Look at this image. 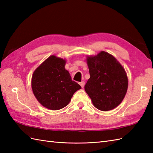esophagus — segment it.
Here are the masks:
<instances>
[{
  "instance_id": "34e87169",
  "label": "esophagus",
  "mask_w": 153,
  "mask_h": 153,
  "mask_svg": "<svg viewBox=\"0 0 153 153\" xmlns=\"http://www.w3.org/2000/svg\"><path fill=\"white\" fill-rule=\"evenodd\" d=\"M79 85H81V87H83L84 85H85V82H81L79 83Z\"/></svg>"
}]
</instances>
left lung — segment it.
Returning <instances> with one entry per match:
<instances>
[{
	"instance_id": "8db88e82",
	"label": "left lung",
	"mask_w": 153,
	"mask_h": 153,
	"mask_svg": "<svg viewBox=\"0 0 153 153\" xmlns=\"http://www.w3.org/2000/svg\"><path fill=\"white\" fill-rule=\"evenodd\" d=\"M90 78L85 90L93 105L102 111L118 106L124 99L128 87L125 70L112 55L101 51L87 57Z\"/></svg>"
}]
</instances>
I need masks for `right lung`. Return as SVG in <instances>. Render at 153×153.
Masks as SVG:
<instances>
[{"label":"right lung","mask_w":153,"mask_h":153,"mask_svg":"<svg viewBox=\"0 0 153 153\" xmlns=\"http://www.w3.org/2000/svg\"><path fill=\"white\" fill-rule=\"evenodd\" d=\"M66 60L54 55L48 57L34 71L31 87L41 105L48 109L57 110L67 106L74 93L82 89L71 80L65 69Z\"/></svg>","instance_id":"obj_1"}]
</instances>
